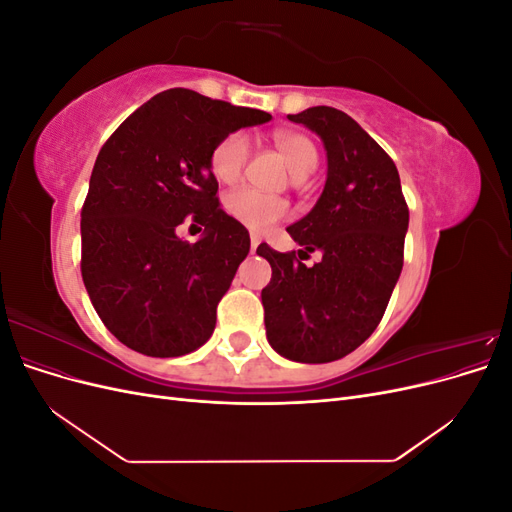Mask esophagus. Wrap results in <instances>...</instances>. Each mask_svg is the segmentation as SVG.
I'll return each mask as SVG.
<instances>
[{
	"mask_svg": "<svg viewBox=\"0 0 512 512\" xmlns=\"http://www.w3.org/2000/svg\"><path fill=\"white\" fill-rule=\"evenodd\" d=\"M260 245V237L258 235H252V243H250V252L256 254V247Z\"/></svg>",
	"mask_w": 512,
	"mask_h": 512,
	"instance_id": "obj_1",
	"label": "esophagus"
}]
</instances>
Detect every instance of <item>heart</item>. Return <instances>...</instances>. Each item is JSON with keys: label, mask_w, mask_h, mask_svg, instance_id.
I'll list each match as a JSON object with an SVG mask.
<instances>
[{"label": "heart", "mask_w": 512, "mask_h": 512, "mask_svg": "<svg viewBox=\"0 0 512 512\" xmlns=\"http://www.w3.org/2000/svg\"><path fill=\"white\" fill-rule=\"evenodd\" d=\"M273 143L280 149L294 179L301 181L309 173H314V168L318 166V147L307 134L277 130L273 134ZM250 151V136H247L245 130H235L222 136L215 143L209 158L213 177L220 183H235L243 175V168L247 160H250ZM224 205L232 218L256 232H262L271 224L284 220L288 213V205L282 198L262 194L252 188L232 190L226 196Z\"/></svg>", "instance_id": "b5f03b06"}]
</instances>
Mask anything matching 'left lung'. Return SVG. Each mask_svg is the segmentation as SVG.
Masks as SVG:
<instances>
[{"label":"left lung","mask_w":512,"mask_h":512,"mask_svg":"<svg viewBox=\"0 0 512 512\" xmlns=\"http://www.w3.org/2000/svg\"><path fill=\"white\" fill-rule=\"evenodd\" d=\"M290 121L316 132L327 149V183L314 209L288 226L303 253L323 260L305 268L294 252L267 243L256 254L273 269L262 288L267 339L299 363H329L376 331L404 267L408 205L386 151L359 123L331 106H312Z\"/></svg>","instance_id":"obj_1"}]
</instances>
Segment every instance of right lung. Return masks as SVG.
<instances>
[{"label": "right lung", "mask_w": 512, "mask_h": 512, "mask_svg": "<svg viewBox=\"0 0 512 512\" xmlns=\"http://www.w3.org/2000/svg\"><path fill=\"white\" fill-rule=\"evenodd\" d=\"M271 119L192 89L153 96L98 153L81 211V273L104 327L147 356L203 346L250 235L220 209L209 158L222 136ZM206 226L176 237L187 215Z\"/></svg>", "instance_id": "add662e5"}]
</instances>
